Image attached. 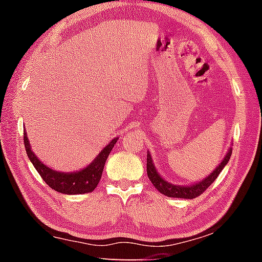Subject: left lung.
I'll use <instances>...</instances> for the list:
<instances>
[{"label":"left lung","instance_id":"8db88e82","mask_svg":"<svg viewBox=\"0 0 262 262\" xmlns=\"http://www.w3.org/2000/svg\"><path fill=\"white\" fill-rule=\"evenodd\" d=\"M232 154V149L230 148L228 154L225 155V157L223 158V161L221 162V164L217 166L211 173L201 181H199L198 184L194 185H189V186H178V185H173L168 181L164 180L161 176L158 174V172L155 167L154 163H152V158L150 156V154L148 151L147 155V173L150 181H151L152 185L156 187L159 192L162 194L166 195L168 198H180V199H194L201 195L205 190L209 187V186L214 183L215 179L219 177L221 173V171L223 170L224 166L227 165L230 156Z\"/></svg>","mask_w":262,"mask_h":262}]
</instances>
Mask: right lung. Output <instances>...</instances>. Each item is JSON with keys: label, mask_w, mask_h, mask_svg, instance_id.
Segmentation results:
<instances>
[{"label": "right lung", "mask_w": 262, "mask_h": 262, "mask_svg": "<svg viewBox=\"0 0 262 262\" xmlns=\"http://www.w3.org/2000/svg\"><path fill=\"white\" fill-rule=\"evenodd\" d=\"M118 139H113L106 147L101 150L100 154L95 158L90 165H88L85 168L81 171L76 172H69V173H64V172H59L53 170V168L48 167L45 164L39 161V158L33 154L31 145L29 143L28 135L24 129V147L26 150V154L32 162L35 170L40 174L43 181L53 188L56 192L63 193V194H84L90 193L94 190L97 185H98L99 180L103 174L104 165L106 159H107L111 150L113 149L114 144L117 143Z\"/></svg>", "instance_id": "right-lung-1"}]
</instances>
